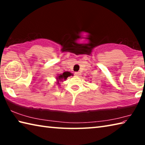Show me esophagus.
Wrapping results in <instances>:
<instances>
[{
  "label": "esophagus",
  "mask_w": 145,
  "mask_h": 145,
  "mask_svg": "<svg viewBox=\"0 0 145 145\" xmlns=\"http://www.w3.org/2000/svg\"><path fill=\"white\" fill-rule=\"evenodd\" d=\"M74 74H75V76H79L80 75V73L78 72H75Z\"/></svg>",
  "instance_id": "1"
}]
</instances>
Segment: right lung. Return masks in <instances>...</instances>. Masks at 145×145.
I'll return each instance as SVG.
<instances>
[{"label":"right lung","instance_id":"obj_1","mask_svg":"<svg viewBox=\"0 0 145 145\" xmlns=\"http://www.w3.org/2000/svg\"><path fill=\"white\" fill-rule=\"evenodd\" d=\"M72 74H71V73L68 72H64L63 74H61L59 75L57 77V81H62L63 80H66L67 78H68V77H69V76L72 75Z\"/></svg>","mask_w":145,"mask_h":145}]
</instances>
